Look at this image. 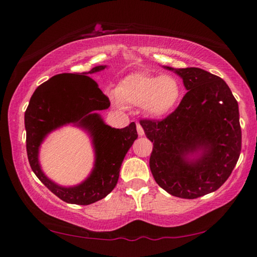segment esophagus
Instances as JSON below:
<instances>
[{
  "label": "esophagus",
  "mask_w": 257,
  "mask_h": 257,
  "mask_svg": "<svg viewBox=\"0 0 257 257\" xmlns=\"http://www.w3.org/2000/svg\"><path fill=\"white\" fill-rule=\"evenodd\" d=\"M137 132H138V135L139 136H144V128H143V126L139 124V122H137Z\"/></svg>",
  "instance_id": "esophagus-1"
}]
</instances>
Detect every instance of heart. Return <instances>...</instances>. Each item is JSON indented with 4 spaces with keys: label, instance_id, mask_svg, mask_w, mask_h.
Wrapping results in <instances>:
<instances>
[{
    "label": "heart",
    "instance_id": "1",
    "mask_svg": "<svg viewBox=\"0 0 257 257\" xmlns=\"http://www.w3.org/2000/svg\"><path fill=\"white\" fill-rule=\"evenodd\" d=\"M181 97L178 79L171 76H150L132 73L119 83L117 93L112 94L114 104L121 106L122 101L131 105H145L150 114L160 117L173 108Z\"/></svg>",
    "mask_w": 257,
    "mask_h": 257
}]
</instances>
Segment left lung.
<instances>
[{"label":"left lung","instance_id":"left-lung-1","mask_svg":"<svg viewBox=\"0 0 257 257\" xmlns=\"http://www.w3.org/2000/svg\"><path fill=\"white\" fill-rule=\"evenodd\" d=\"M170 70H174L168 68ZM187 93L164 119H142L153 143L150 168L161 188L181 199H196L219 189L241 152L238 105L226 82L199 68L174 70ZM199 149L194 162L188 154Z\"/></svg>","mask_w":257,"mask_h":257}]
</instances>
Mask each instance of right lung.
Listing matches in <instances>:
<instances>
[{"label": "right lung", "mask_w": 257, "mask_h": 257, "mask_svg": "<svg viewBox=\"0 0 257 257\" xmlns=\"http://www.w3.org/2000/svg\"><path fill=\"white\" fill-rule=\"evenodd\" d=\"M104 69V65H99L80 75L59 73L51 77L37 87L24 114L31 170L45 187L68 203L90 205L105 198L117 185L122 160L138 138L135 122L124 128H112L104 124L99 114L93 113L110 106V99L86 75ZM69 122L89 130L96 150V164L83 184L66 189L43 174L38 164V147L49 132Z\"/></svg>", "instance_id": "1"}]
</instances>
